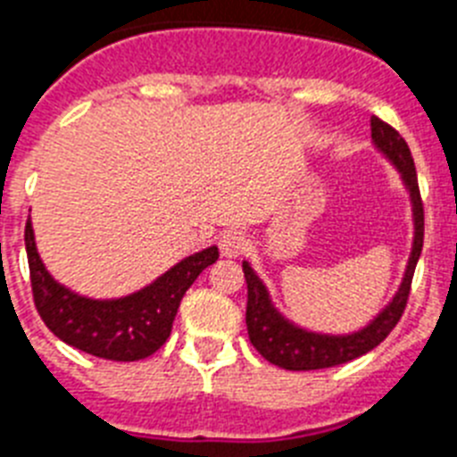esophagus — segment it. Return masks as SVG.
I'll use <instances>...</instances> for the list:
<instances>
[{
	"label": "esophagus",
	"instance_id": "34e87169",
	"mask_svg": "<svg viewBox=\"0 0 457 457\" xmlns=\"http://www.w3.org/2000/svg\"><path fill=\"white\" fill-rule=\"evenodd\" d=\"M248 248V239L241 229H228L220 237V253L225 258H239Z\"/></svg>",
	"mask_w": 457,
	"mask_h": 457
}]
</instances>
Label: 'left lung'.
Instances as JSON below:
<instances>
[{
	"label": "left lung",
	"instance_id": "obj_1",
	"mask_svg": "<svg viewBox=\"0 0 457 457\" xmlns=\"http://www.w3.org/2000/svg\"><path fill=\"white\" fill-rule=\"evenodd\" d=\"M371 139L381 148L386 155L395 162V167L402 171L409 193L413 202V218H416V237H413V251L406 267L404 281H402L400 293L395 295L381 313H378L365 329H360L355 335L346 337H328L313 335L304 329L295 328L287 320H283L276 309L271 306L270 295L264 290L255 271L244 262V276L248 286V304H246V328L248 339L255 346V351L264 360H270L271 365L283 367L290 371H309V370H325V367L344 365L348 360H355L360 355L377 348L386 337L400 323L402 313L409 302L411 293L413 271L416 262L423 251V232H425V216H423V199H420V187H418L416 164H413L409 144L402 139V134L381 118L371 116Z\"/></svg>",
	"mask_w": 457,
	"mask_h": 457
}]
</instances>
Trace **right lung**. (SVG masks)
<instances>
[{
    "label": "right lung",
    "mask_w": 457,
    "mask_h": 457,
    "mask_svg": "<svg viewBox=\"0 0 457 457\" xmlns=\"http://www.w3.org/2000/svg\"><path fill=\"white\" fill-rule=\"evenodd\" d=\"M25 248L34 306L46 328L69 346L116 362L144 360L162 346L171 335L186 290L218 260V248L211 246L181 260L139 293L99 302L80 297L53 281L34 246L29 220L25 225Z\"/></svg>",
    "instance_id": "1"
}]
</instances>
